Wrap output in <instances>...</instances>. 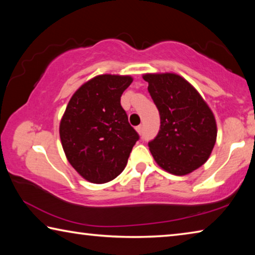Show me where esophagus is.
Segmentation results:
<instances>
[{"mask_svg": "<svg viewBox=\"0 0 255 255\" xmlns=\"http://www.w3.org/2000/svg\"><path fill=\"white\" fill-rule=\"evenodd\" d=\"M136 130H137L138 133H141V132H143V126H141V125H139V126H137L136 127Z\"/></svg>", "mask_w": 255, "mask_h": 255, "instance_id": "esophagus-1", "label": "esophagus"}]
</instances>
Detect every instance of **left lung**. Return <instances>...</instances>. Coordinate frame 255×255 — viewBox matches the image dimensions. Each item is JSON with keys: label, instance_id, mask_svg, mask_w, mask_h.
Here are the masks:
<instances>
[{"label": "left lung", "instance_id": "obj_1", "mask_svg": "<svg viewBox=\"0 0 255 255\" xmlns=\"http://www.w3.org/2000/svg\"><path fill=\"white\" fill-rule=\"evenodd\" d=\"M143 79L161 117L157 136L148 143L155 162L174 175L191 173L213 152L217 138L213 111L182 76L159 73Z\"/></svg>", "mask_w": 255, "mask_h": 255}]
</instances>
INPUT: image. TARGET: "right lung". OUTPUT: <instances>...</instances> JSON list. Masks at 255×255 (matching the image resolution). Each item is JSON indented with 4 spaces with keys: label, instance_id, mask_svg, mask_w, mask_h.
<instances>
[{
    "label": "right lung",
    "instance_id": "1",
    "mask_svg": "<svg viewBox=\"0 0 255 255\" xmlns=\"http://www.w3.org/2000/svg\"><path fill=\"white\" fill-rule=\"evenodd\" d=\"M131 82L129 75L93 77L73 94L60 120L67 161L89 182L101 184L117 178L139 139L120 105Z\"/></svg>",
    "mask_w": 255,
    "mask_h": 255
}]
</instances>
